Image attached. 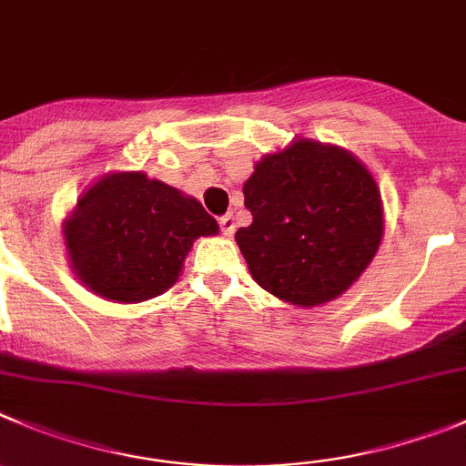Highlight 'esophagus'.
I'll list each match as a JSON object with an SVG mask.
<instances>
[{"label":"esophagus","instance_id":"34e87169","mask_svg":"<svg viewBox=\"0 0 466 466\" xmlns=\"http://www.w3.org/2000/svg\"><path fill=\"white\" fill-rule=\"evenodd\" d=\"M219 226H221V233H224V236H233V230H236V217L233 215L219 217Z\"/></svg>","mask_w":466,"mask_h":466}]
</instances>
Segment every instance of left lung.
<instances>
[{
	"instance_id": "1",
	"label": "left lung",
	"mask_w": 466,
	"mask_h": 466,
	"mask_svg": "<svg viewBox=\"0 0 466 466\" xmlns=\"http://www.w3.org/2000/svg\"><path fill=\"white\" fill-rule=\"evenodd\" d=\"M251 224L236 242L256 284L298 307L344 293L383 236L377 182L349 152L296 140L263 157L242 187Z\"/></svg>"
}]
</instances>
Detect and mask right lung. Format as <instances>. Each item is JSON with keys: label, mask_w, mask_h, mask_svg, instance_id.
Returning <instances> with one entry per match:
<instances>
[{"label": "right lung", "mask_w": 466, "mask_h": 466, "mask_svg": "<svg viewBox=\"0 0 466 466\" xmlns=\"http://www.w3.org/2000/svg\"><path fill=\"white\" fill-rule=\"evenodd\" d=\"M219 226L196 198L143 173L106 175L64 226L76 275L96 296L143 302L177 281L191 242Z\"/></svg>", "instance_id": "add662e5"}]
</instances>
